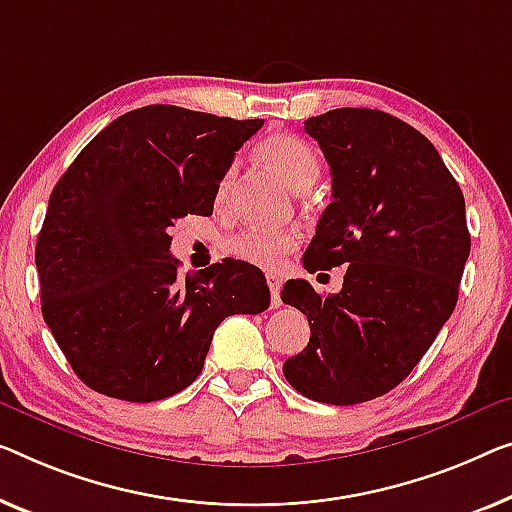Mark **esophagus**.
Wrapping results in <instances>:
<instances>
[{
  "instance_id": "obj_1",
  "label": "esophagus",
  "mask_w": 512,
  "mask_h": 512,
  "mask_svg": "<svg viewBox=\"0 0 512 512\" xmlns=\"http://www.w3.org/2000/svg\"><path fill=\"white\" fill-rule=\"evenodd\" d=\"M266 282H269V289H271V308H280L282 301H280V287L282 282L278 276H273V273H269L266 276Z\"/></svg>"
}]
</instances>
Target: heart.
I'll return each mask as SVG.
<instances>
[{
    "label": "heart",
    "instance_id": "1",
    "mask_svg": "<svg viewBox=\"0 0 512 512\" xmlns=\"http://www.w3.org/2000/svg\"><path fill=\"white\" fill-rule=\"evenodd\" d=\"M255 154L259 163L276 174L294 193H305L317 181L319 170H322L317 151L296 135H269L257 144ZM230 193L232 172H227L216 188L218 207H225ZM296 243H299V236L289 230H246L232 236L225 243V248L236 259L262 266V269H273L289 250L296 248Z\"/></svg>",
    "mask_w": 512,
    "mask_h": 512
}]
</instances>
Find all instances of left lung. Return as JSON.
<instances>
[{"label":"left lung","instance_id":"1","mask_svg":"<svg viewBox=\"0 0 512 512\" xmlns=\"http://www.w3.org/2000/svg\"><path fill=\"white\" fill-rule=\"evenodd\" d=\"M331 165L333 200L303 266L347 264L338 294L289 280L280 299L299 308L310 342L282 365L305 398L375 400L416 368L453 315L471 250L464 195L439 151L381 110L338 108L305 121Z\"/></svg>","mask_w":512,"mask_h":512}]
</instances>
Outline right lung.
Returning <instances> with one entry per match:
<instances>
[{
	"instance_id": "obj_1",
	"label": "right lung",
	"mask_w": 512,
	"mask_h": 512,
	"mask_svg": "<svg viewBox=\"0 0 512 512\" xmlns=\"http://www.w3.org/2000/svg\"><path fill=\"white\" fill-rule=\"evenodd\" d=\"M264 119L177 105L137 108L105 126L52 190L36 241L41 310L96 393L156 402L200 377L218 324L269 308L248 262L179 276L174 223L211 216L234 151Z\"/></svg>"
}]
</instances>
